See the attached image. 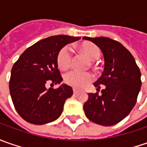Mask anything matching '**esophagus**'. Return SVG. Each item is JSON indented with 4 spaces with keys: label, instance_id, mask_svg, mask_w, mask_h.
Returning a JSON list of instances; mask_svg holds the SVG:
<instances>
[{
    "label": "esophagus",
    "instance_id": "esophagus-1",
    "mask_svg": "<svg viewBox=\"0 0 147 147\" xmlns=\"http://www.w3.org/2000/svg\"><path fill=\"white\" fill-rule=\"evenodd\" d=\"M73 92H74V94H77L78 93V90L77 88H73Z\"/></svg>",
    "mask_w": 147,
    "mask_h": 147
}]
</instances>
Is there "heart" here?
Segmentation results:
<instances>
[{"label":"heart","instance_id":"obj_1","mask_svg":"<svg viewBox=\"0 0 147 147\" xmlns=\"http://www.w3.org/2000/svg\"><path fill=\"white\" fill-rule=\"evenodd\" d=\"M79 50L88 59L96 60L100 55V50L98 46L91 42H84L79 46ZM72 62V51L71 49L65 46L60 49L56 56V63L60 69L65 70L71 65ZM93 79V76L89 72H78L71 70L64 75V81L66 84L76 88L84 87L88 82Z\"/></svg>","mask_w":147,"mask_h":147}]
</instances>
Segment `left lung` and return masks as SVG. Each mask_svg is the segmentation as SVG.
<instances>
[{"instance_id": "obj_1", "label": "left lung", "mask_w": 147, "mask_h": 147, "mask_svg": "<svg viewBox=\"0 0 147 147\" xmlns=\"http://www.w3.org/2000/svg\"><path fill=\"white\" fill-rule=\"evenodd\" d=\"M98 46L104 55V71L94 86L101 94L89 93L83 110L88 119L103 126L119 123L133 110L137 102L142 81L136 61L121 43L109 37H83Z\"/></svg>"}]
</instances>
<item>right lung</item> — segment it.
<instances>
[{
  "mask_svg": "<svg viewBox=\"0 0 147 147\" xmlns=\"http://www.w3.org/2000/svg\"><path fill=\"white\" fill-rule=\"evenodd\" d=\"M79 39L66 35L42 39L26 49L14 64L9 88L15 110L25 121L44 124L62 114L73 89L66 84L47 89L46 84H58L63 80L56 63L57 54L68 43Z\"/></svg>",
  "mask_w": 147,
  "mask_h": 147,
  "instance_id": "right-lung-1",
  "label": "right lung"
}]
</instances>
